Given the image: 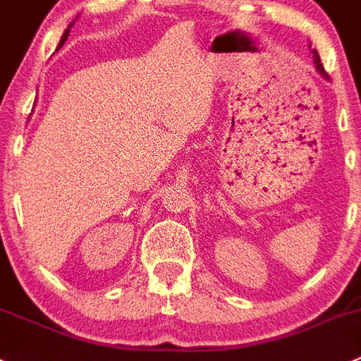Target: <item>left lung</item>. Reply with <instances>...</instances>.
I'll return each mask as SVG.
<instances>
[{
  "instance_id": "left-lung-1",
  "label": "left lung",
  "mask_w": 361,
  "mask_h": 361,
  "mask_svg": "<svg viewBox=\"0 0 361 361\" xmlns=\"http://www.w3.org/2000/svg\"><path fill=\"white\" fill-rule=\"evenodd\" d=\"M312 53H314V63H315V68H317V72H319V74L322 75V78H324V80H328V72H326V71H324V67H322L321 58H319L317 51L312 49Z\"/></svg>"
}]
</instances>
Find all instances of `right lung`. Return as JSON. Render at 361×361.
I'll list each match as a JSON object with an SVG mask.
<instances>
[{"instance_id": "1", "label": "right lung", "mask_w": 361, "mask_h": 361, "mask_svg": "<svg viewBox=\"0 0 361 361\" xmlns=\"http://www.w3.org/2000/svg\"><path fill=\"white\" fill-rule=\"evenodd\" d=\"M71 26H72V24H68V28H67V30H65L63 37H61L60 44H58V49H60V47H61V46H63V42H65V40H67V37H68V32H71Z\"/></svg>"}]
</instances>
